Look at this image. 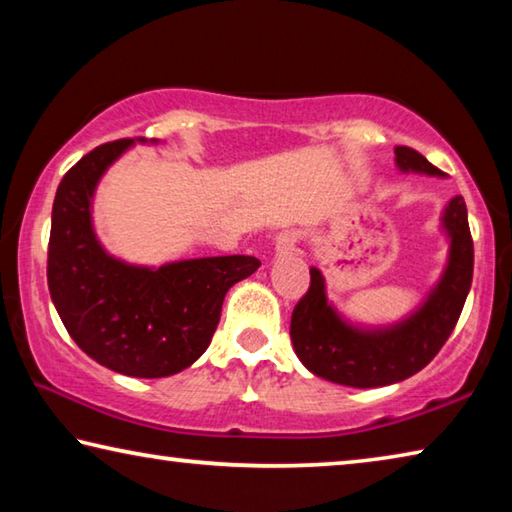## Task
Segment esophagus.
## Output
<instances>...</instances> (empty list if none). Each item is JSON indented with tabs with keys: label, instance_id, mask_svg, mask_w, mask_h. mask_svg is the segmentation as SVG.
<instances>
[{
	"label": "esophagus",
	"instance_id": "esophagus-1",
	"mask_svg": "<svg viewBox=\"0 0 512 512\" xmlns=\"http://www.w3.org/2000/svg\"><path fill=\"white\" fill-rule=\"evenodd\" d=\"M298 235L293 230H284L280 235H275V257H287L296 253Z\"/></svg>",
	"mask_w": 512,
	"mask_h": 512
}]
</instances>
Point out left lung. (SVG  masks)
Here are the masks:
<instances>
[{
	"mask_svg": "<svg viewBox=\"0 0 512 512\" xmlns=\"http://www.w3.org/2000/svg\"><path fill=\"white\" fill-rule=\"evenodd\" d=\"M402 171L443 176V171L409 146H395ZM449 262L438 287L424 305L402 323L386 329H359L336 314L325 296V280L311 266L309 289L291 316V343L305 368L334 384L377 388L420 372L443 348L461 316L472 287L474 244L463 196L449 201L443 214Z\"/></svg>",
	"mask_w": 512,
	"mask_h": 512,
	"instance_id": "8db88e82",
	"label": "left lung"
}]
</instances>
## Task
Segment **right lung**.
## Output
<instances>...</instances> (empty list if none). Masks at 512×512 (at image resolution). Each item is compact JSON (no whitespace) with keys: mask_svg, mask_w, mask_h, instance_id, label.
Instances as JSON below:
<instances>
[{"mask_svg":"<svg viewBox=\"0 0 512 512\" xmlns=\"http://www.w3.org/2000/svg\"><path fill=\"white\" fill-rule=\"evenodd\" d=\"M131 144L97 146L60 180L47 284L65 329L88 357L128 377H169L207 350L225 293L262 262L225 255L146 268L110 257L92 230V194Z\"/></svg>","mask_w":512,"mask_h":512,"instance_id":"right-lung-1","label":"right lung"}]
</instances>
